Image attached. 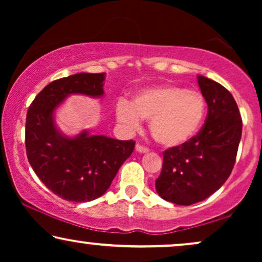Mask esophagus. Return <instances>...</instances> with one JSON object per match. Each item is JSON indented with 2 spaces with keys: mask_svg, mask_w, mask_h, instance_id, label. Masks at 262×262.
I'll use <instances>...</instances> for the list:
<instances>
[{
  "mask_svg": "<svg viewBox=\"0 0 262 262\" xmlns=\"http://www.w3.org/2000/svg\"><path fill=\"white\" fill-rule=\"evenodd\" d=\"M136 151H138V152H141V154H146V152L149 151V149L145 148V146L141 145V144H137V145H136Z\"/></svg>",
  "mask_w": 262,
  "mask_h": 262,
  "instance_id": "esophagus-1",
  "label": "esophagus"
}]
</instances>
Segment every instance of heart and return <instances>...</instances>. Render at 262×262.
<instances>
[{
	"label": "heart",
	"mask_w": 262,
	"mask_h": 262,
	"mask_svg": "<svg viewBox=\"0 0 262 262\" xmlns=\"http://www.w3.org/2000/svg\"><path fill=\"white\" fill-rule=\"evenodd\" d=\"M206 114L202 93L180 85L146 88L134 96L132 103L121 99L116 107L117 120L130 131L150 120V132L164 148H179L198 134Z\"/></svg>",
	"instance_id": "1"
}]
</instances>
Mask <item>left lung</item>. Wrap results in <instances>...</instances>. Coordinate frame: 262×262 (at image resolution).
Masks as SVG:
<instances>
[{"instance_id":"8db88e82","label":"left lung","mask_w":262,"mask_h":262,"mask_svg":"<svg viewBox=\"0 0 262 262\" xmlns=\"http://www.w3.org/2000/svg\"><path fill=\"white\" fill-rule=\"evenodd\" d=\"M198 84L209 108L205 124L185 145L163 152L155 182L161 198L177 205L199 203L220 189L231 174L241 141V114L231 93L205 76H198Z\"/></svg>"}]
</instances>
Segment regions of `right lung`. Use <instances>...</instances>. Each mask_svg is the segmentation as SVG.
I'll list each match as a JSON object with an SVG mask.
<instances>
[{
	"label": "right lung",
	"mask_w": 262,
	"mask_h": 262,
	"mask_svg": "<svg viewBox=\"0 0 262 262\" xmlns=\"http://www.w3.org/2000/svg\"><path fill=\"white\" fill-rule=\"evenodd\" d=\"M105 73H80L49 83L31 103L26 117L27 159L46 187L62 199L91 202L110 188L134 141H118L83 130L75 137L59 131L55 111L71 94L103 96Z\"/></svg>",
	"instance_id": "obj_1"
}]
</instances>
